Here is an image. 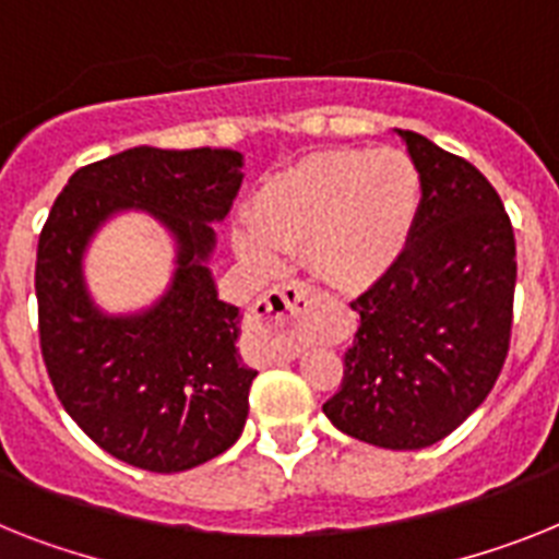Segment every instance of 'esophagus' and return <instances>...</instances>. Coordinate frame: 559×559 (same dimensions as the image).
Instances as JSON below:
<instances>
[{
	"label": "esophagus",
	"instance_id": "obj_1",
	"mask_svg": "<svg viewBox=\"0 0 559 559\" xmlns=\"http://www.w3.org/2000/svg\"><path fill=\"white\" fill-rule=\"evenodd\" d=\"M313 290L306 283H285L262 294L253 306V325L262 334L274 336L276 348L285 357H297V322L311 311Z\"/></svg>",
	"mask_w": 559,
	"mask_h": 559
}]
</instances>
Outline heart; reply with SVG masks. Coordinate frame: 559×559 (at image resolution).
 Returning a JSON list of instances; mask_svg holds the SVG:
<instances>
[{"label":"heart","mask_w":559,"mask_h":559,"mask_svg":"<svg viewBox=\"0 0 559 559\" xmlns=\"http://www.w3.org/2000/svg\"><path fill=\"white\" fill-rule=\"evenodd\" d=\"M419 205L423 177L405 151H331L262 182L230 239L260 271H274L285 248L302 246L317 280L359 290L403 257Z\"/></svg>","instance_id":"b5f03b06"}]
</instances>
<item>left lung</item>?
Returning <instances> with one entry per match:
<instances>
[{
    "label": "left lung",
    "mask_w": 559,
    "mask_h": 559,
    "mask_svg": "<svg viewBox=\"0 0 559 559\" xmlns=\"http://www.w3.org/2000/svg\"><path fill=\"white\" fill-rule=\"evenodd\" d=\"M396 133L423 177V205L394 269L352 302L359 329L322 412L354 440L417 451L463 426L495 389L518 248L502 200L472 163Z\"/></svg>",
    "instance_id": "8db88e82"
}]
</instances>
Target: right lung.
Returning <instances> with one entry per match:
<instances>
[{
    "instance_id": "obj_1",
    "label": "right lung",
    "mask_w": 559,
    "mask_h": 559,
    "mask_svg": "<svg viewBox=\"0 0 559 559\" xmlns=\"http://www.w3.org/2000/svg\"><path fill=\"white\" fill-rule=\"evenodd\" d=\"M228 147H131L85 165L50 207L36 248L39 345L59 403L91 440L145 472L174 474L239 440L257 371L237 352L239 308L216 297L207 260L242 186ZM119 210H147L178 246V269L154 307L105 314L81 260Z\"/></svg>"
}]
</instances>
